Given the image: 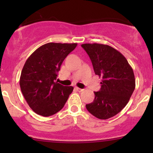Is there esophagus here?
Wrapping results in <instances>:
<instances>
[{
	"mask_svg": "<svg viewBox=\"0 0 153 153\" xmlns=\"http://www.w3.org/2000/svg\"><path fill=\"white\" fill-rule=\"evenodd\" d=\"M75 90L78 91V92H81V91H83V89L79 88H78V87H75Z\"/></svg>",
	"mask_w": 153,
	"mask_h": 153,
	"instance_id": "esophagus-1",
	"label": "esophagus"
}]
</instances>
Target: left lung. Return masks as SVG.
<instances>
[{"label":"left lung","mask_w":153,"mask_h":153,"mask_svg":"<svg viewBox=\"0 0 153 153\" xmlns=\"http://www.w3.org/2000/svg\"><path fill=\"white\" fill-rule=\"evenodd\" d=\"M95 72L102 78L101 90L94 92L92 103L85 105L92 115L107 119L122 111L129 102L135 88L132 68L118 50L102 44H82Z\"/></svg>","instance_id":"obj_1"}]
</instances>
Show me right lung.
Instances as JSON below:
<instances>
[{
	"mask_svg": "<svg viewBox=\"0 0 153 153\" xmlns=\"http://www.w3.org/2000/svg\"><path fill=\"white\" fill-rule=\"evenodd\" d=\"M76 46L77 43H47L26 59L19 84L26 102L37 114L50 117L58 112L73 92V86H64L55 80L62 62Z\"/></svg>",
	"mask_w": 153,
	"mask_h": 153,
	"instance_id": "add662e5",
	"label": "right lung"
}]
</instances>
